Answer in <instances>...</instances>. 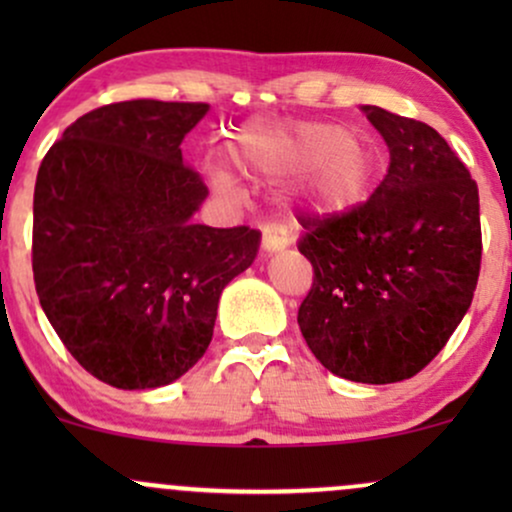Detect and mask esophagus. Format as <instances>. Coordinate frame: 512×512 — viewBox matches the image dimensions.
Listing matches in <instances>:
<instances>
[{"mask_svg":"<svg viewBox=\"0 0 512 512\" xmlns=\"http://www.w3.org/2000/svg\"><path fill=\"white\" fill-rule=\"evenodd\" d=\"M286 248V240L281 236H276L272 228H264V236H262V255H274V252L284 250Z\"/></svg>","mask_w":512,"mask_h":512,"instance_id":"obj_1","label":"esophagus"}]
</instances>
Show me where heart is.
I'll list each match as a JSON object with an SVG mask.
<instances>
[{"instance_id": "b5f03b06", "label": "heart", "mask_w": 512, "mask_h": 512, "mask_svg": "<svg viewBox=\"0 0 512 512\" xmlns=\"http://www.w3.org/2000/svg\"><path fill=\"white\" fill-rule=\"evenodd\" d=\"M236 163L252 178H293L291 199L310 216H342L366 199L375 158L356 132L337 122H291L243 129L233 144ZM219 190H233L223 168L209 170Z\"/></svg>"}]
</instances>
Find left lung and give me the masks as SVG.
I'll return each instance as SVG.
<instances>
[{
    "instance_id": "1",
    "label": "left lung",
    "mask_w": 512,
    "mask_h": 512,
    "mask_svg": "<svg viewBox=\"0 0 512 512\" xmlns=\"http://www.w3.org/2000/svg\"><path fill=\"white\" fill-rule=\"evenodd\" d=\"M390 149L366 204L305 216L313 286L298 327L339 378L387 385L426 368L472 305L481 267L479 190L426 122L363 105Z\"/></svg>"
}]
</instances>
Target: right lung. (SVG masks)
<instances>
[{
  "label": "right lung",
  "instance_id": "right-lung-1",
  "mask_svg": "<svg viewBox=\"0 0 512 512\" xmlns=\"http://www.w3.org/2000/svg\"><path fill=\"white\" fill-rule=\"evenodd\" d=\"M207 103L122 101L81 115L40 163L33 279L67 351L120 390L178 380L204 356L221 291L260 231L192 221L209 190L182 163Z\"/></svg>",
  "mask_w": 512,
  "mask_h": 512
}]
</instances>
